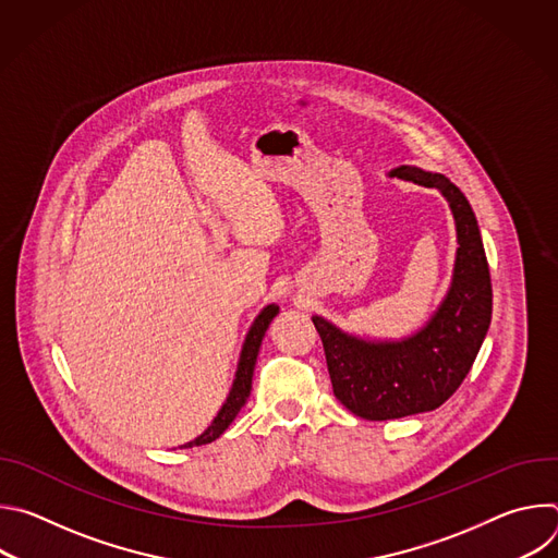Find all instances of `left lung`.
Wrapping results in <instances>:
<instances>
[{"label":"left lung","mask_w":558,"mask_h":558,"mask_svg":"<svg viewBox=\"0 0 558 558\" xmlns=\"http://www.w3.org/2000/svg\"><path fill=\"white\" fill-rule=\"evenodd\" d=\"M400 177L437 187L457 222V263L452 287L426 329L404 342L366 344L323 317H313L320 333L333 395L368 422L400 420L439 409L461 386L482 349L493 317V282L474 211L463 192L444 174L397 168Z\"/></svg>","instance_id":"8db88e82"}]
</instances>
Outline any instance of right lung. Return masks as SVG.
Listing matches in <instances>:
<instances>
[{
	"instance_id": "obj_1",
	"label": "right lung",
	"mask_w": 558,
	"mask_h": 558,
	"mask_svg": "<svg viewBox=\"0 0 558 558\" xmlns=\"http://www.w3.org/2000/svg\"><path fill=\"white\" fill-rule=\"evenodd\" d=\"M278 306L276 304H269L263 308V313L256 317L254 327L250 329V336L245 340V347H243V353H241V364H238V371H235V381H233V388L227 397L225 407L220 409L218 417L214 420V424L201 435L196 437L194 441L185 444L187 448L192 446H203V444H209L214 439H218L225 428L235 420V415L241 413V409L245 407L247 397L252 392V377H254V366H256V357H258V351H260V344H263V338H265V331L269 329L271 320L278 315Z\"/></svg>"
}]
</instances>
